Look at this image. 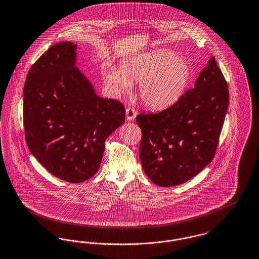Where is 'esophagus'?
I'll list each match as a JSON object with an SVG mask.
<instances>
[{
	"mask_svg": "<svg viewBox=\"0 0 259 259\" xmlns=\"http://www.w3.org/2000/svg\"><path fill=\"white\" fill-rule=\"evenodd\" d=\"M136 115H137V111L134 108H132V107L126 108V118H127V120H129V121L134 120Z\"/></svg>",
	"mask_w": 259,
	"mask_h": 259,
	"instance_id": "obj_1",
	"label": "esophagus"
}]
</instances>
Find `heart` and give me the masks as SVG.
Segmentation results:
<instances>
[{"label": "heart", "instance_id": "heart-1", "mask_svg": "<svg viewBox=\"0 0 259 259\" xmlns=\"http://www.w3.org/2000/svg\"><path fill=\"white\" fill-rule=\"evenodd\" d=\"M190 76L189 63L167 50L126 60L118 70L112 67L105 70V81L116 94L130 91L132 83L139 82V96L152 109L174 105L182 97Z\"/></svg>", "mask_w": 259, "mask_h": 259}]
</instances>
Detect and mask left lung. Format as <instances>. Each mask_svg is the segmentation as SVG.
<instances>
[{"label": "left lung", "mask_w": 259, "mask_h": 259, "mask_svg": "<svg viewBox=\"0 0 259 259\" xmlns=\"http://www.w3.org/2000/svg\"><path fill=\"white\" fill-rule=\"evenodd\" d=\"M229 106L227 82L211 57L195 82L170 107L141 113L140 159L157 186L187 182L208 165L216 152Z\"/></svg>", "instance_id": "8db88e82"}]
</instances>
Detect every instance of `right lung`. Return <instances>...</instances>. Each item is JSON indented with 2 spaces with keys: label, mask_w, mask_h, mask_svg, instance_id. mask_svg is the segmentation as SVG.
I'll return each instance as SVG.
<instances>
[{
  "label": "right lung",
  "mask_w": 259,
  "mask_h": 259,
  "mask_svg": "<svg viewBox=\"0 0 259 259\" xmlns=\"http://www.w3.org/2000/svg\"><path fill=\"white\" fill-rule=\"evenodd\" d=\"M77 45L61 42L32 65L23 89V124L31 153L66 182L90 179L107 137L125 121V107L99 97L77 67Z\"/></svg>",
  "instance_id": "add662e5"
}]
</instances>
